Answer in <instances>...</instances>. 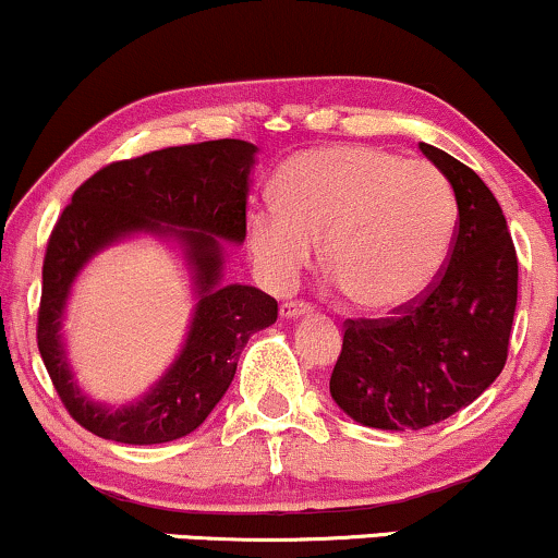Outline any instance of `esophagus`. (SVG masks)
I'll list each match as a JSON object with an SVG mask.
<instances>
[{
  "instance_id": "1",
  "label": "esophagus",
  "mask_w": 558,
  "mask_h": 558,
  "mask_svg": "<svg viewBox=\"0 0 558 558\" xmlns=\"http://www.w3.org/2000/svg\"><path fill=\"white\" fill-rule=\"evenodd\" d=\"M308 312H312V304H306V301H286V304H280V317L286 319L304 317Z\"/></svg>"
}]
</instances>
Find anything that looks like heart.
Segmentation results:
<instances>
[{
  "label": "heart",
  "instance_id": "1",
  "mask_svg": "<svg viewBox=\"0 0 558 558\" xmlns=\"http://www.w3.org/2000/svg\"><path fill=\"white\" fill-rule=\"evenodd\" d=\"M278 205L252 210L246 236L262 275L288 291L325 265L359 306L392 312L434 283L452 250L458 203L445 173L366 145L312 147L275 179Z\"/></svg>",
  "mask_w": 558,
  "mask_h": 558
}]
</instances>
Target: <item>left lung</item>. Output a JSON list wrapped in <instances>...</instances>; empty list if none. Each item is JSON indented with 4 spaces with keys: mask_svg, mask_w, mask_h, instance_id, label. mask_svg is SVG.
<instances>
[{
    "mask_svg": "<svg viewBox=\"0 0 558 558\" xmlns=\"http://www.w3.org/2000/svg\"><path fill=\"white\" fill-rule=\"evenodd\" d=\"M424 156L449 179L458 231L447 267L392 317L345 319L332 400L372 428H426L471 405L507 364L517 306V252L478 173L439 147Z\"/></svg>",
    "mask_w": 558,
    "mask_h": 558,
    "instance_id": "left-lung-1",
    "label": "left lung"
}]
</instances>
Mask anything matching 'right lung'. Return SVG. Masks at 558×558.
I'll list each match as a JSON object with an SVG mask.
<instances>
[{"instance_id":"right-lung-1","label":"right lung","mask_w":558,"mask_h":558,"mask_svg":"<svg viewBox=\"0 0 558 558\" xmlns=\"http://www.w3.org/2000/svg\"><path fill=\"white\" fill-rule=\"evenodd\" d=\"M257 147L207 140L113 160L83 181L51 228L36 340L59 400L80 426L122 445H160L194 432L223 398L246 340L278 319V301L252 286H220V244L246 236V194ZM134 230L177 235L201 301L185 351L140 403L109 412L71 381L58 327L71 280L111 240Z\"/></svg>"}]
</instances>
